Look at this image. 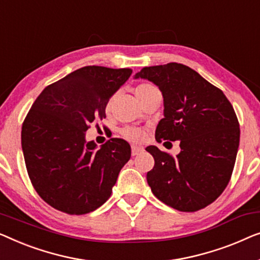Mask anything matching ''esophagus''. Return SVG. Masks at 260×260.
I'll use <instances>...</instances> for the list:
<instances>
[{
  "label": "esophagus",
  "mask_w": 260,
  "mask_h": 260,
  "mask_svg": "<svg viewBox=\"0 0 260 260\" xmlns=\"http://www.w3.org/2000/svg\"><path fill=\"white\" fill-rule=\"evenodd\" d=\"M142 152H144V147H141V146H135V145L132 146V155L133 156L140 154Z\"/></svg>",
  "instance_id": "34e87169"
}]
</instances>
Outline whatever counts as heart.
I'll return each instance as SVG.
<instances>
[{"mask_svg":"<svg viewBox=\"0 0 260 260\" xmlns=\"http://www.w3.org/2000/svg\"><path fill=\"white\" fill-rule=\"evenodd\" d=\"M155 93H160L159 89L153 85V83L149 82H144L140 83L137 88H135V95H137L138 100L141 101L144 99L148 98L149 95L155 94ZM111 106H112V99L108 100L107 104H106V112L111 111ZM121 134L123 135V138H126L127 140L133 141V142H139L141 141L145 137L144 131H141L140 128H134V127H126L121 131Z\"/></svg>","mask_w":260,"mask_h":260,"instance_id":"b5f03b06","label":"heart"}]
</instances>
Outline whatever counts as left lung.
I'll list each match as a JSON object with an SVG mask.
<instances>
[{"mask_svg": "<svg viewBox=\"0 0 260 260\" xmlns=\"http://www.w3.org/2000/svg\"><path fill=\"white\" fill-rule=\"evenodd\" d=\"M134 79L152 81L162 93L164 119L156 126V141H180L175 158L156 146L146 148L154 158L147 172L153 194L178 211L202 210L224 192L235 167L240 129L231 102L177 62L145 67Z\"/></svg>", "mask_w": 260, "mask_h": 260, "instance_id": "1", "label": "left lung"}]
</instances>
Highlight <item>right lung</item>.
I'll use <instances>...</instances> for the list:
<instances>
[{
	"instance_id": "add662e5",
	"label": "right lung",
	"mask_w": 260,
	"mask_h": 260,
	"mask_svg": "<svg viewBox=\"0 0 260 260\" xmlns=\"http://www.w3.org/2000/svg\"><path fill=\"white\" fill-rule=\"evenodd\" d=\"M132 69L87 66L47 86L25 116L22 151L32 186L56 210L89 213L107 202L131 146L112 138L98 148L86 131L106 118V104Z\"/></svg>"
}]
</instances>
